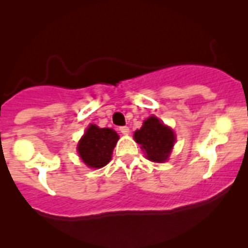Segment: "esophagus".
<instances>
[{
	"label": "esophagus",
	"instance_id": "1",
	"mask_svg": "<svg viewBox=\"0 0 248 248\" xmlns=\"http://www.w3.org/2000/svg\"><path fill=\"white\" fill-rule=\"evenodd\" d=\"M119 130H120V133H122V134H124V135H128L129 131H130V130H129L128 126H120Z\"/></svg>",
	"mask_w": 248,
	"mask_h": 248
}]
</instances>
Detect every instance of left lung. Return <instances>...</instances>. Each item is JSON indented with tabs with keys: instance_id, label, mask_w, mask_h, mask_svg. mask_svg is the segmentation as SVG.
<instances>
[{
	"instance_id": "left-lung-1",
	"label": "left lung",
	"mask_w": 248,
	"mask_h": 248,
	"mask_svg": "<svg viewBox=\"0 0 248 248\" xmlns=\"http://www.w3.org/2000/svg\"><path fill=\"white\" fill-rule=\"evenodd\" d=\"M134 139L146 154V159L154 163H164L170 156L176 138L171 128L151 115L143 123V126L135 131Z\"/></svg>"
}]
</instances>
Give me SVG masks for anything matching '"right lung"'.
<instances>
[{"label": "right lung", "mask_w": 248, "mask_h": 248, "mask_svg": "<svg viewBox=\"0 0 248 248\" xmlns=\"http://www.w3.org/2000/svg\"><path fill=\"white\" fill-rule=\"evenodd\" d=\"M118 140L119 135L113 129L99 128L91 124L79 140L77 150L85 165L99 169L110 161Z\"/></svg>", "instance_id": "1"}]
</instances>
